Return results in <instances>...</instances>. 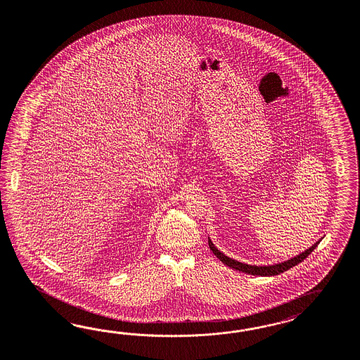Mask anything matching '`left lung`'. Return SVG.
Wrapping results in <instances>:
<instances>
[{
  "mask_svg": "<svg viewBox=\"0 0 360 360\" xmlns=\"http://www.w3.org/2000/svg\"><path fill=\"white\" fill-rule=\"evenodd\" d=\"M318 244H319V241H316V244L311 245L309 250H306L305 252L300 253L298 256H295V257L290 259V260H286V262H280V264H274V265H268V266H265V265H264V266H257V265H248V264H243V262L229 259L226 255H223L221 252L219 251L218 248H215L214 244L211 243V240L208 239L210 250L218 257L220 262H223V264H226L227 266L232 268V269H236V271H239V272L253 274V276H276V274L285 272V271H288V269L295 266L297 264L304 262L306 257L316 250Z\"/></svg>",
  "mask_w": 360,
  "mask_h": 360,
  "instance_id": "1",
  "label": "left lung"
}]
</instances>
